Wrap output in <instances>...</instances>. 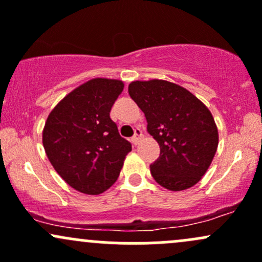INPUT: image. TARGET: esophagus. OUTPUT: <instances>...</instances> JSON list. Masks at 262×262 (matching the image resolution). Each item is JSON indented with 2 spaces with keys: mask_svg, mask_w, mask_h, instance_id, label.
<instances>
[{
  "mask_svg": "<svg viewBox=\"0 0 262 262\" xmlns=\"http://www.w3.org/2000/svg\"><path fill=\"white\" fill-rule=\"evenodd\" d=\"M141 139H142V131L140 130V128H136V130H135V135L132 136L131 141H132V143H134V145H137V143L140 142V140H141Z\"/></svg>",
  "mask_w": 262,
  "mask_h": 262,
  "instance_id": "34e87169",
  "label": "esophagus"
}]
</instances>
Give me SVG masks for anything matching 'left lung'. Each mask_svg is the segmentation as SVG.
I'll list each match as a JSON object with an SVG mask.
<instances>
[{
  "instance_id": "1",
  "label": "left lung",
  "mask_w": 262,
  "mask_h": 262,
  "mask_svg": "<svg viewBox=\"0 0 262 262\" xmlns=\"http://www.w3.org/2000/svg\"><path fill=\"white\" fill-rule=\"evenodd\" d=\"M128 94L145 114L147 131L160 145L150 166L162 187L182 191L205 175L219 145L210 110L184 87L165 80L134 81Z\"/></svg>"
}]
</instances>
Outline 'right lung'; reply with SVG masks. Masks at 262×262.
<instances>
[{
	"instance_id": "1",
	"label": "right lung",
	"mask_w": 262,
	"mask_h": 262,
	"mask_svg": "<svg viewBox=\"0 0 262 262\" xmlns=\"http://www.w3.org/2000/svg\"><path fill=\"white\" fill-rule=\"evenodd\" d=\"M123 82L92 78L64 96L50 112L42 132L47 157L75 190L98 195L115 184L131 143L110 117Z\"/></svg>"
}]
</instances>
